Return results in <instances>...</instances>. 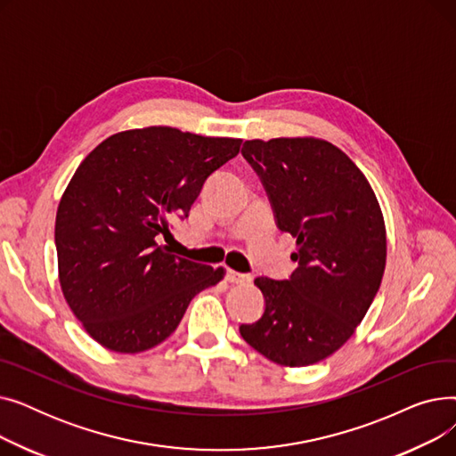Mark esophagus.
I'll use <instances>...</instances> for the list:
<instances>
[{"instance_id":"obj_1","label":"esophagus","mask_w":456,"mask_h":456,"mask_svg":"<svg viewBox=\"0 0 456 456\" xmlns=\"http://www.w3.org/2000/svg\"><path fill=\"white\" fill-rule=\"evenodd\" d=\"M225 279H227L231 284H246V282L251 281V275L240 273V272H234V270H227Z\"/></svg>"}]
</instances>
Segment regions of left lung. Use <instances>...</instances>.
Instances as JSON below:
<instances>
[{
  "label": "left lung",
  "mask_w": 456,
  "mask_h": 456,
  "mask_svg": "<svg viewBox=\"0 0 456 456\" xmlns=\"http://www.w3.org/2000/svg\"><path fill=\"white\" fill-rule=\"evenodd\" d=\"M242 155L268 191L277 227L296 238L297 268L286 281L255 279L266 308L240 334L275 364H316L353 337L379 290L382 210L366 175L327 140H246Z\"/></svg>",
  "instance_id": "obj_1"
}]
</instances>
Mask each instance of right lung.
Here are the masks:
<instances>
[{
	"label": "right lung",
	"instance_id": "add662e5",
	"mask_svg": "<svg viewBox=\"0 0 456 456\" xmlns=\"http://www.w3.org/2000/svg\"><path fill=\"white\" fill-rule=\"evenodd\" d=\"M240 143L155 126L109 136L79 164L57 208L55 246L64 299L95 342L127 354L151 349L191 297L224 279V268L175 256L159 236L186 218Z\"/></svg>",
	"mask_w": 456,
	"mask_h": 456
}]
</instances>
